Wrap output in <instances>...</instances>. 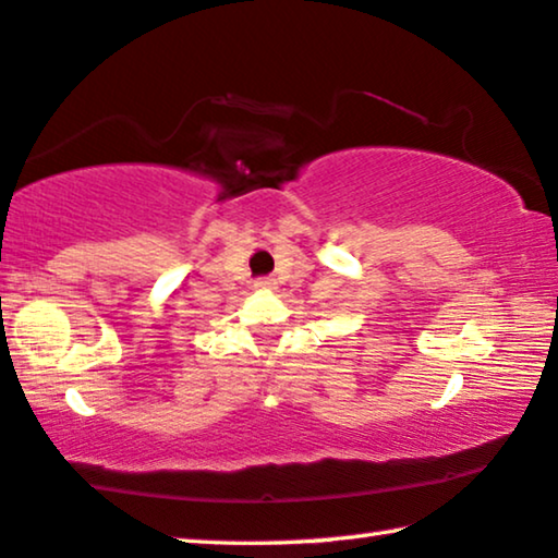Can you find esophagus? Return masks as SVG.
Masks as SVG:
<instances>
[{
  "mask_svg": "<svg viewBox=\"0 0 558 558\" xmlns=\"http://www.w3.org/2000/svg\"><path fill=\"white\" fill-rule=\"evenodd\" d=\"M254 287L259 289V291H269V289L277 287V281H274L271 277H262V279H256V284H254Z\"/></svg>",
  "mask_w": 558,
  "mask_h": 558,
  "instance_id": "34e87169",
  "label": "esophagus"
}]
</instances>
